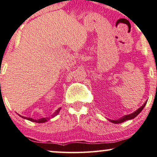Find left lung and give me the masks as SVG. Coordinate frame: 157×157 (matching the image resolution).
Instances as JSON below:
<instances>
[{
    "instance_id": "left-lung-1",
    "label": "left lung",
    "mask_w": 157,
    "mask_h": 157,
    "mask_svg": "<svg viewBox=\"0 0 157 157\" xmlns=\"http://www.w3.org/2000/svg\"><path fill=\"white\" fill-rule=\"evenodd\" d=\"M146 102H147V101L145 102V104H144V105H143V106H142L141 107H140V108L138 109V110H136V112L132 113V114H129V115H125V116L123 117L122 118H121V119H120V120H110V121H111V122H112L114 123V124H118V123H122V122H124V121H126V120H131V119L135 118V117H136L137 116V115L139 114V113H140V112H141V111H142L143 109H144V106H146Z\"/></svg>"
}]
</instances>
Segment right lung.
I'll return each mask as SVG.
<instances>
[{
  "instance_id": "1",
  "label": "right lung",
  "mask_w": 157,
  "mask_h": 157,
  "mask_svg": "<svg viewBox=\"0 0 157 157\" xmlns=\"http://www.w3.org/2000/svg\"><path fill=\"white\" fill-rule=\"evenodd\" d=\"M60 109H59L58 110L56 111V112L54 113V114H53L52 115V117H54L56 116V115L58 114V113H59V111H60ZM21 117L24 118V119H27V120H29V121H32V122H38V123L45 122H46V121L48 120L49 119H50V117H49V118L45 117V118H41V119H39V120H34V119H33V118H31V117H23V116H21Z\"/></svg>"
}]
</instances>
